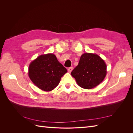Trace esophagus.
Wrapping results in <instances>:
<instances>
[{"label": "esophagus", "mask_w": 133, "mask_h": 133, "mask_svg": "<svg viewBox=\"0 0 133 133\" xmlns=\"http://www.w3.org/2000/svg\"><path fill=\"white\" fill-rule=\"evenodd\" d=\"M73 67H70V68H68V72H69V73H71V71L73 70Z\"/></svg>", "instance_id": "esophagus-1"}]
</instances>
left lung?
Listing matches in <instances>:
<instances>
[{"mask_svg": "<svg viewBox=\"0 0 133 133\" xmlns=\"http://www.w3.org/2000/svg\"><path fill=\"white\" fill-rule=\"evenodd\" d=\"M107 73V65L101 57L96 54L86 53L82 55L78 65L71 75L79 87L91 89L103 81Z\"/></svg>", "mask_w": 133, "mask_h": 133, "instance_id": "obj_1", "label": "left lung"}]
</instances>
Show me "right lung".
Masks as SVG:
<instances>
[{
  "label": "right lung",
  "mask_w": 133,
  "mask_h": 133,
  "mask_svg": "<svg viewBox=\"0 0 133 133\" xmlns=\"http://www.w3.org/2000/svg\"><path fill=\"white\" fill-rule=\"evenodd\" d=\"M67 70L51 53L39 55L29 64L28 75L40 89L45 91L53 90L60 83Z\"/></svg>",
  "instance_id": "right-lung-1"
}]
</instances>
